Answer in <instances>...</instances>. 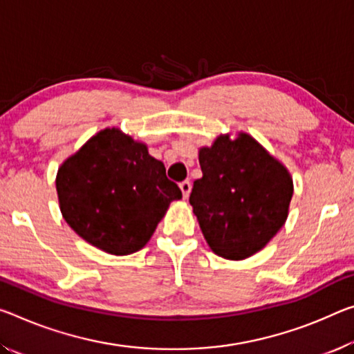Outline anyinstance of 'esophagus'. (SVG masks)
<instances>
[{"label":"esophagus","mask_w":354,"mask_h":354,"mask_svg":"<svg viewBox=\"0 0 354 354\" xmlns=\"http://www.w3.org/2000/svg\"><path fill=\"white\" fill-rule=\"evenodd\" d=\"M179 189H181L183 197H184V198H187V197H189V194H190V189H192V186H190V183H189V181H183L181 184H179Z\"/></svg>","instance_id":"obj_1"}]
</instances>
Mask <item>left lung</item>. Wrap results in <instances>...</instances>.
Instances as JSON below:
<instances>
[{
  "label": "left lung",
  "instance_id": "left-lung-1",
  "mask_svg": "<svg viewBox=\"0 0 354 354\" xmlns=\"http://www.w3.org/2000/svg\"><path fill=\"white\" fill-rule=\"evenodd\" d=\"M203 176L189 201L209 249L245 260L276 236L288 217L293 178L282 162L245 132L221 133L198 149Z\"/></svg>",
  "mask_w": 354,
  "mask_h": 354
}]
</instances>
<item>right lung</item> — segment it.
<instances>
[{
	"mask_svg": "<svg viewBox=\"0 0 354 354\" xmlns=\"http://www.w3.org/2000/svg\"><path fill=\"white\" fill-rule=\"evenodd\" d=\"M59 209L78 236L111 255L143 249L173 200L183 198L148 147L106 127L59 165Z\"/></svg>",
	"mask_w": 354,
	"mask_h": 354,
	"instance_id": "obj_1",
	"label": "right lung"
}]
</instances>
